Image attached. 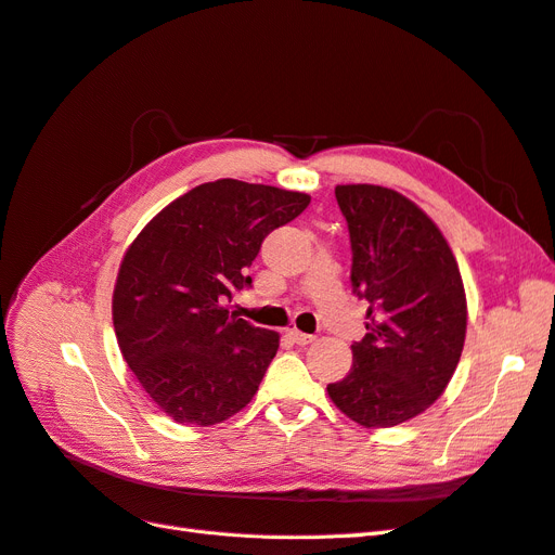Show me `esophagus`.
<instances>
[{
    "label": "esophagus",
    "instance_id": "1",
    "mask_svg": "<svg viewBox=\"0 0 555 555\" xmlns=\"http://www.w3.org/2000/svg\"><path fill=\"white\" fill-rule=\"evenodd\" d=\"M287 335H289V338H292L296 345H310V343H314V335L300 333L298 328H292V331H287Z\"/></svg>",
    "mask_w": 555,
    "mask_h": 555
}]
</instances>
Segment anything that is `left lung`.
<instances>
[{
    "label": "left lung",
    "instance_id": "1",
    "mask_svg": "<svg viewBox=\"0 0 555 555\" xmlns=\"http://www.w3.org/2000/svg\"><path fill=\"white\" fill-rule=\"evenodd\" d=\"M351 284L371 308L351 371L326 391L351 422L391 428L426 412L461 361L467 300L456 257L414 201L379 184H338Z\"/></svg>",
    "mask_w": 555,
    "mask_h": 555
}]
</instances>
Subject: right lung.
Segmentation results:
<instances>
[{
  "instance_id": "obj_1",
  "label": "right lung",
  "mask_w": 555,
  "mask_h": 555,
  "mask_svg": "<svg viewBox=\"0 0 555 555\" xmlns=\"http://www.w3.org/2000/svg\"><path fill=\"white\" fill-rule=\"evenodd\" d=\"M310 204L304 192L233 178L178 196L127 247L113 289L125 361L182 426H215L255 398L280 333L229 312L273 229Z\"/></svg>"
}]
</instances>
